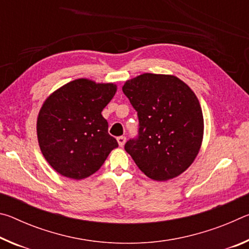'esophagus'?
Instances as JSON below:
<instances>
[{"mask_svg": "<svg viewBox=\"0 0 249 249\" xmlns=\"http://www.w3.org/2000/svg\"><path fill=\"white\" fill-rule=\"evenodd\" d=\"M125 142H126V138H125V136H120V137H117V142H119V145H120L121 147H123V146L125 145Z\"/></svg>", "mask_w": 249, "mask_h": 249, "instance_id": "1", "label": "esophagus"}]
</instances>
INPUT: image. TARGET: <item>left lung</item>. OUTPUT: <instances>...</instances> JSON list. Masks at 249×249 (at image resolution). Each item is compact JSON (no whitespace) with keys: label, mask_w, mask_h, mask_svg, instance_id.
I'll return each mask as SVG.
<instances>
[{"label":"left lung","mask_w":249,"mask_h":249,"mask_svg":"<svg viewBox=\"0 0 249 249\" xmlns=\"http://www.w3.org/2000/svg\"><path fill=\"white\" fill-rule=\"evenodd\" d=\"M124 94L137 111L138 138L125 150L156 181L180 176L195 161L203 140L204 121L191 88L172 74L142 73L124 83Z\"/></svg>","instance_id":"left-lung-1"}]
</instances>
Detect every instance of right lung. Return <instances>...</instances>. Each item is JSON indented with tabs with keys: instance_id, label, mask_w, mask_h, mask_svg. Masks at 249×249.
Listing matches in <instances>:
<instances>
[{
	"instance_id": "obj_1",
	"label": "right lung",
	"mask_w": 249,
	"mask_h": 249,
	"mask_svg": "<svg viewBox=\"0 0 249 249\" xmlns=\"http://www.w3.org/2000/svg\"><path fill=\"white\" fill-rule=\"evenodd\" d=\"M116 90L115 83L80 78L45 100L37 116V138L41 154L58 174L73 180L88 178L119 147L102 116Z\"/></svg>"
}]
</instances>
